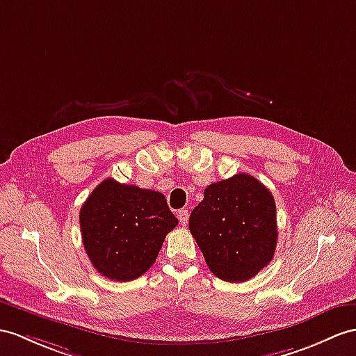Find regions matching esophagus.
I'll use <instances>...</instances> for the list:
<instances>
[{"label": "esophagus", "mask_w": 356, "mask_h": 356, "mask_svg": "<svg viewBox=\"0 0 356 356\" xmlns=\"http://www.w3.org/2000/svg\"><path fill=\"white\" fill-rule=\"evenodd\" d=\"M178 219H179L181 225H183V227H186V223L188 220V210H186V208H183V210H179L178 211Z\"/></svg>", "instance_id": "34e87169"}]
</instances>
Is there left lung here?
Wrapping results in <instances>:
<instances>
[{
	"mask_svg": "<svg viewBox=\"0 0 356 356\" xmlns=\"http://www.w3.org/2000/svg\"><path fill=\"white\" fill-rule=\"evenodd\" d=\"M188 228L213 275L245 282L273 258L278 240L275 199L257 178L237 173L204 190Z\"/></svg>",
	"mask_w": 356,
	"mask_h": 356,
	"instance_id": "left-lung-1",
	"label": "left lung"
}]
</instances>
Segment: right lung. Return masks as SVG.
<instances>
[{
    "label": "right lung",
    "mask_w": 356,
    "mask_h": 356,
    "mask_svg": "<svg viewBox=\"0 0 356 356\" xmlns=\"http://www.w3.org/2000/svg\"><path fill=\"white\" fill-rule=\"evenodd\" d=\"M178 225L160 192L104 179L80 210L86 254L113 281H133L155 263L166 234Z\"/></svg>",
    "instance_id": "obj_1"
}]
</instances>
